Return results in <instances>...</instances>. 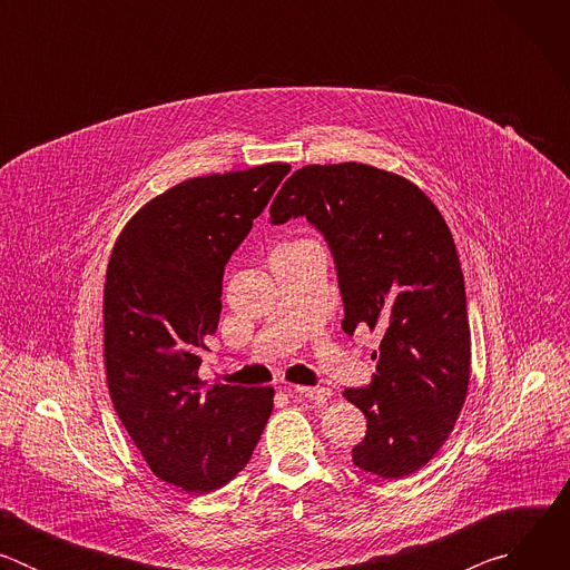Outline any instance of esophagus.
Returning <instances> with one entry per match:
<instances>
[{
  "mask_svg": "<svg viewBox=\"0 0 570 570\" xmlns=\"http://www.w3.org/2000/svg\"><path fill=\"white\" fill-rule=\"evenodd\" d=\"M286 392L291 396H302L308 401H324L330 396V387H306V385H288Z\"/></svg>",
  "mask_w": 570,
  "mask_h": 570,
  "instance_id": "obj_1",
  "label": "esophagus"
}]
</instances>
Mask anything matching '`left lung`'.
<instances>
[{"label": "left lung", "mask_w": 570, "mask_h": 570, "mask_svg": "<svg viewBox=\"0 0 570 570\" xmlns=\"http://www.w3.org/2000/svg\"><path fill=\"white\" fill-rule=\"evenodd\" d=\"M306 218L327 240L343 330H383L376 374L343 396L367 417L358 469L399 480L444 444L466 396L471 336L453 236L424 191L401 176L345 161L297 169L271 223ZM376 358V354L372 356Z\"/></svg>", "instance_id": "obj_1"}]
</instances>
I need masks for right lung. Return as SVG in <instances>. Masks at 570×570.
Masks as SVG:
<instances>
[{
  "mask_svg": "<svg viewBox=\"0 0 570 570\" xmlns=\"http://www.w3.org/2000/svg\"><path fill=\"white\" fill-rule=\"evenodd\" d=\"M288 171L264 165L176 185L132 216L108 264L112 405L150 471L191 494L246 466L273 413V387L205 385L198 354L218 330L225 264Z\"/></svg>",
  "mask_w": 570,
  "mask_h": 570,
  "instance_id": "1",
  "label": "right lung"
}]
</instances>
